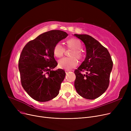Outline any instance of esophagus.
<instances>
[{
    "instance_id": "34e87169",
    "label": "esophagus",
    "mask_w": 131,
    "mask_h": 131,
    "mask_svg": "<svg viewBox=\"0 0 131 131\" xmlns=\"http://www.w3.org/2000/svg\"><path fill=\"white\" fill-rule=\"evenodd\" d=\"M71 72V71H70V70H65V72H66V73H68V72Z\"/></svg>"
}]
</instances>
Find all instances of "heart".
<instances>
[{"instance_id": "b5f03b06", "label": "heart", "mask_w": 131, "mask_h": 131, "mask_svg": "<svg viewBox=\"0 0 131 131\" xmlns=\"http://www.w3.org/2000/svg\"><path fill=\"white\" fill-rule=\"evenodd\" d=\"M66 47L68 49H73L70 56L71 57H64L58 61V66L59 68L64 70H70L76 67L78 65L79 60H82L83 54L81 50V44L80 41L74 38H71L66 41ZM65 52L64 47L60 43H57L54 45L53 48L54 56L57 58H60L64 55Z\"/></svg>"}]
</instances>
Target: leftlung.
<instances>
[{
	"mask_svg": "<svg viewBox=\"0 0 131 131\" xmlns=\"http://www.w3.org/2000/svg\"><path fill=\"white\" fill-rule=\"evenodd\" d=\"M84 42L86 55L82 64L75 70L74 86L80 95L87 99H95L104 93L109 84L113 63L107 48L87 34H75ZM82 71H86L85 74Z\"/></svg>",
	"mask_w": 131,
	"mask_h": 131,
	"instance_id": "left-lung-1",
	"label": "left lung"
}]
</instances>
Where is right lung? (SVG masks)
Wrapping results in <instances>:
<instances>
[{
	"label": "right lung",
	"instance_id": "add662e5",
	"mask_svg": "<svg viewBox=\"0 0 131 131\" xmlns=\"http://www.w3.org/2000/svg\"><path fill=\"white\" fill-rule=\"evenodd\" d=\"M67 36L63 31H49L29 41L23 48L18 60L20 82L33 99L46 102L58 94L66 73L61 69L52 70L58 64L53 48Z\"/></svg>",
	"mask_w": 131,
	"mask_h": 131
}]
</instances>
